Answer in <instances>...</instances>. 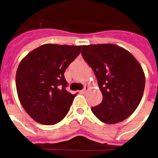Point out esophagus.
<instances>
[{
    "mask_svg": "<svg viewBox=\"0 0 158 158\" xmlns=\"http://www.w3.org/2000/svg\"><path fill=\"white\" fill-rule=\"evenodd\" d=\"M89 85H85V88H84V89L81 90V93H85L86 92H87L88 90H89Z\"/></svg>",
    "mask_w": 158,
    "mask_h": 158,
    "instance_id": "1",
    "label": "esophagus"
}]
</instances>
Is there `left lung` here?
<instances>
[{
    "label": "left lung",
    "instance_id": "obj_1",
    "mask_svg": "<svg viewBox=\"0 0 158 158\" xmlns=\"http://www.w3.org/2000/svg\"><path fill=\"white\" fill-rule=\"evenodd\" d=\"M81 55L94 72L103 95L92 111L104 123L122 122L135 111L146 84L144 71L136 58L119 46H82Z\"/></svg>",
    "mask_w": 158,
    "mask_h": 158
}]
</instances>
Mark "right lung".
<instances>
[{
  "instance_id": "right-lung-1",
  "label": "right lung",
  "mask_w": 158,
  "mask_h": 158,
  "mask_svg": "<svg viewBox=\"0 0 158 158\" xmlns=\"http://www.w3.org/2000/svg\"><path fill=\"white\" fill-rule=\"evenodd\" d=\"M81 46L47 43L20 61L16 85L23 109L35 121L54 125L62 121L76 94L66 91L64 73L81 53Z\"/></svg>"
}]
</instances>
